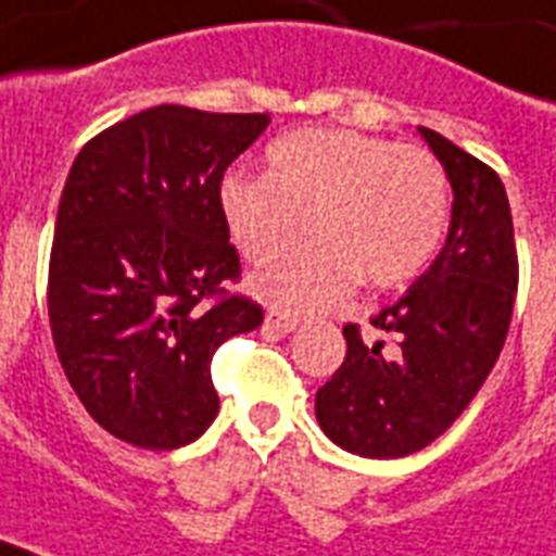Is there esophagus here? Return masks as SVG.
<instances>
[{"label": "esophagus", "instance_id": "esophagus-1", "mask_svg": "<svg viewBox=\"0 0 556 556\" xmlns=\"http://www.w3.org/2000/svg\"><path fill=\"white\" fill-rule=\"evenodd\" d=\"M296 326H300V320H296V317H288V314H282V312L265 314V329L277 331V334H291Z\"/></svg>", "mask_w": 556, "mask_h": 556}]
</instances>
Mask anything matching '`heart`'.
Returning <instances> with one entry per match:
<instances>
[{"mask_svg":"<svg viewBox=\"0 0 556 556\" xmlns=\"http://www.w3.org/2000/svg\"><path fill=\"white\" fill-rule=\"evenodd\" d=\"M268 176L230 173L225 225L253 265H270L308 230L317 242L253 279L282 314L338 305L364 279L395 288L432 260L450 213L447 173L432 152L349 129H296L270 143Z\"/></svg>","mask_w":556,"mask_h":556,"instance_id":"b5f03b06","label":"heart"}]
</instances>
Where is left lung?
I'll use <instances>...</instances> for the list:
<instances>
[{
	"label": "left lung",
	"mask_w": 556,
	"mask_h": 556,
	"mask_svg": "<svg viewBox=\"0 0 556 556\" xmlns=\"http://www.w3.org/2000/svg\"><path fill=\"white\" fill-rule=\"evenodd\" d=\"M418 132L453 187L444 248L371 317L395 346L366 343L349 323L346 361L314 401L323 432L364 458L418 453L465 413L505 346L517 300L514 218L500 176L444 135Z\"/></svg>",
	"instance_id": "8db88e82"
}]
</instances>
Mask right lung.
Here are the masks:
<instances>
[{"instance_id":"1","label":"right lung","mask_w":556,"mask_h":556,"mask_svg":"<svg viewBox=\"0 0 556 556\" xmlns=\"http://www.w3.org/2000/svg\"><path fill=\"white\" fill-rule=\"evenodd\" d=\"M268 124L164 103L91 138L65 178L48 265L51 334L86 413L126 444L199 439L218 413L210 361L262 323L260 305L225 294L239 253L218 187Z\"/></svg>"}]
</instances>
